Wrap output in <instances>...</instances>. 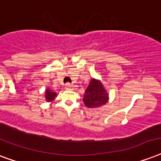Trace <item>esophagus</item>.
<instances>
[{"mask_svg":"<svg viewBox=\"0 0 161 161\" xmlns=\"http://www.w3.org/2000/svg\"><path fill=\"white\" fill-rule=\"evenodd\" d=\"M66 89H72V85L71 84V83H67V84H66Z\"/></svg>","mask_w":161,"mask_h":161,"instance_id":"1","label":"esophagus"}]
</instances>
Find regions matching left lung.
<instances>
[{
	"instance_id": "obj_1",
	"label": "left lung",
	"mask_w": 161,
	"mask_h": 161,
	"mask_svg": "<svg viewBox=\"0 0 161 161\" xmlns=\"http://www.w3.org/2000/svg\"><path fill=\"white\" fill-rule=\"evenodd\" d=\"M83 100L86 107L94 109L105 105L109 100V96L101 82L92 78L83 94Z\"/></svg>"
}]
</instances>
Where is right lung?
I'll return each mask as SVG.
<instances>
[{
	"label": "right lung",
	"mask_w": 161,
	"mask_h": 161,
	"mask_svg": "<svg viewBox=\"0 0 161 161\" xmlns=\"http://www.w3.org/2000/svg\"><path fill=\"white\" fill-rule=\"evenodd\" d=\"M56 97V93L51 91V89H45V100L48 102H51L52 100H55V98Z\"/></svg>",
	"instance_id": "1"
}]
</instances>
